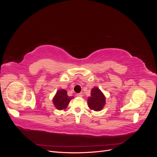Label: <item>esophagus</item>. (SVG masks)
<instances>
[{
    "label": "esophagus",
    "instance_id": "esophagus-1",
    "mask_svg": "<svg viewBox=\"0 0 157 157\" xmlns=\"http://www.w3.org/2000/svg\"><path fill=\"white\" fill-rule=\"evenodd\" d=\"M77 97L78 98H81L82 96V93H78V94H77V95H76Z\"/></svg>",
    "mask_w": 157,
    "mask_h": 157
}]
</instances>
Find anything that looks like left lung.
I'll return each instance as SVG.
<instances>
[{"instance_id": "1", "label": "left lung", "mask_w": 157, "mask_h": 157, "mask_svg": "<svg viewBox=\"0 0 157 157\" xmlns=\"http://www.w3.org/2000/svg\"><path fill=\"white\" fill-rule=\"evenodd\" d=\"M91 96L88 98V105L91 110L100 111L105 105L106 98L98 87H94L91 90Z\"/></svg>"}]
</instances>
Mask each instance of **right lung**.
<instances>
[{"label": "right lung", "instance_id": "add662e5", "mask_svg": "<svg viewBox=\"0 0 157 157\" xmlns=\"http://www.w3.org/2000/svg\"><path fill=\"white\" fill-rule=\"evenodd\" d=\"M73 98V96H69L65 90L59 89L52 99V101L57 109L59 111L65 110L67 107L70 101Z\"/></svg>", "mask_w": 157, "mask_h": 157}]
</instances>
